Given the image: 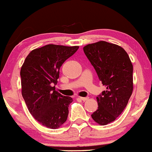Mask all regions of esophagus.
Here are the masks:
<instances>
[{"instance_id":"obj_1","label":"esophagus","mask_w":152,"mask_h":152,"mask_svg":"<svg viewBox=\"0 0 152 152\" xmlns=\"http://www.w3.org/2000/svg\"><path fill=\"white\" fill-rule=\"evenodd\" d=\"M80 99H81L82 101H83V102H85V101L88 100V99H89V98H88V97H80Z\"/></svg>"}]
</instances>
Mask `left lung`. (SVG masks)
<instances>
[{"label": "left lung", "mask_w": 152, "mask_h": 152, "mask_svg": "<svg viewBox=\"0 0 152 152\" xmlns=\"http://www.w3.org/2000/svg\"><path fill=\"white\" fill-rule=\"evenodd\" d=\"M86 57L95 69L106 90L97 97L99 107L91 115L101 125L116 119L128 104L133 92V65L121 46L99 41L83 47Z\"/></svg>", "instance_id": "obj_1"}]
</instances>
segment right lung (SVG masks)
Returning <instances> with one entry per match:
<instances>
[{
    "instance_id": "1",
    "label": "right lung",
    "mask_w": 152,
    "mask_h": 152,
    "mask_svg": "<svg viewBox=\"0 0 152 152\" xmlns=\"http://www.w3.org/2000/svg\"><path fill=\"white\" fill-rule=\"evenodd\" d=\"M78 48L79 46L47 45L31 50L21 66L23 99L30 114L46 128L57 129L67 120L69 106L73 99L59 93L55 85L63 63Z\"/></svg>"
}]
</instances>
